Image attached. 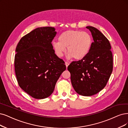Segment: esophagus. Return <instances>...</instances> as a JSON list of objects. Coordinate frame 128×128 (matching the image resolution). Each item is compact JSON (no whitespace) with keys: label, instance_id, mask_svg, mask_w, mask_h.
<instances>
[{"label":"esophagus","instance_id":"1","mask_svg":"<svg viewBox=\"0 0 128 128\" xmlns=\"http://www.w3.org/2000/svg\"><path fill=\"white\" fill-rule=\"evenodd\" d=\"M65 65H66V68L68 67V66L69 65V63L68 62H65Z\"/></svg>","mask_w":128,"mask_h":128}]
</instances>
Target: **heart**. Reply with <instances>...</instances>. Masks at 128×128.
Listing matches in <instances>:
<instances>
[{
    "label": "heart",
    "mask_w": 128,
    "mask_h": 128,
    "mask_svg": "<svg viewBox=\"0 0 128 128\" xmlns=\"http://www.w3.org/2000/svg\"><path fill=\"white\" fill-rule=\"evenodd\" d=\"M58 40L52 42L57 55L62 57L67 48L68 58H73L76 60H82L88 54L93 42L92 37L88 32L74 30L62 33Z\"/></svg>",
    "instance_id": "heart-1"
}]
</instances>
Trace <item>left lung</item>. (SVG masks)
<instances>
[{"label":"left lung","instance_id":"1","mask_svg":"<svg viewBox=\"0 0 128 128\" xmlns=\"http://www.w3.org/2000/svg\"><path fill=\"white\" fill-rule=\"evenodd\" d=\"M94 42L83 59L73 61L68 68L72 86L80 95L91 96L106 86L113 70V56L108 40L96 28L87 26Z\"/></svg>","mask_w":128,"mask_h":128}]
</instances>
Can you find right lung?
<instances>
[{"instance_id":"obj_1","label":"right lung","mask_w":128,"mask_h":128,"mask_svg":"<svg viewBox=\"0 0 128 128\" xmlns=\"http://www.w3.org/2000/svg\"><path fill=\"white\" fill-rule=\"evenodd\" d=\"M56 33L54 27L37 28L23 36L16 47L14 65L18 83L35 98L50 96L66 70L52 44Z\"/></svg>"}]
</instances>
